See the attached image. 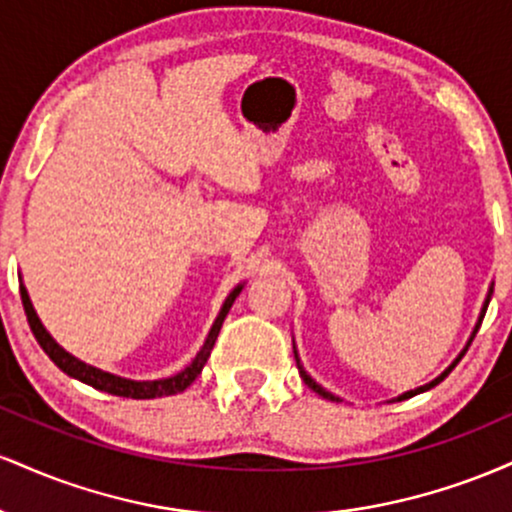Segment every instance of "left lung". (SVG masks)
Instances as JSON below:
<instances>
[{"instance_id":"left-lung-1","label":"left lung","mask_w":512,"mask_h":512,"mask_svg":"<svg viewBox=\"0 0 512 512\" xmlns=\"http://www.w3.org/2000/svg\"><path fill=\"white\" fill-rule=\"evenodd\" d=\"M491 296H493V284L489 286V293H486V298H484V305H481V313H479V320H477V325H474V330H472V334H469V339H467V344H464V349L460 351V356L455 358V361L450 363L448 368L443 370V373L438 375V378H433L431 383H426V385H421V387H416V390H409V392H402V395H397L395 399H390V402H402V399H409V397H414V395H421V392H426V390H431V387H436L438 383H443L445 378H448L450 375V370L457 366V363H460V358L467 354V349H469V344H472V339L477 337V332H479V327H481V320H484V315H486V308H489V303H491ZM293 356H296V366H298V373H301V378H303V383L310 387V390L313 392H317V395L320 397H325V399H330V402H342V397H337V395H332L330 390H325V387H322L320 383H315L313 378H310L308 375V370L303 368V363H301V356H298V351H296V342H293Z\"/></svg>"}]
</instances>
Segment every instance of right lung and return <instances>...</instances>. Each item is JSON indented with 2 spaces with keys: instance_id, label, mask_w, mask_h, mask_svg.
<instances>
[{
  "instance_id": "add662e5",
  "label": "right lung",
  "mask_w": 512,
  "mask_h": 512,
  "mask_svg": "<svg viewBox=\"0 0 512 512\" xmlns=\"http://www.w3.org/2000/svg\"><path fill=\"white\" fill-rule=\"evenodd\" d=\"M19 281H21V301H23V310H26L28 325H31L35 339H38V344L43 346L45 354L52 358V363H55V366L60 368V370H64V373H67L69 378L81 380V383L96 387V390L108 392V395L129 397V399H156V397L178 395V392L187 390V387L195 383V378H197L199 373H202L204 363H207L211 349H214L216 337H219L221 325H223V320H226L228 310H231L233 301H236L238 293L243 291V286H245V281H243V284H238L236 289L228 293L226 301H223V305H221L219 315H216L214 325H211L207 339H204L202 349L197 351V356L192 358V361L187 363V366L182 368L180 373L168 375V378H158V380H132V378H122V375L108 373V370H101V368L91 366V363L79 361V358L69 354L67 349H62V346L57 344L55 339H52V334L45 330V325H43V322H40L38 313H35V308H33V303H31V296H28L26 286H23L21 274H19Z\"/></svg>"
}]
</instances>
